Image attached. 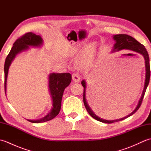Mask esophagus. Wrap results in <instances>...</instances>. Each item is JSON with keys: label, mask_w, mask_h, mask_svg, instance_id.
Listing matches in <instances>:
<instances>
[{"label": "esophagus", "mask_w": 151, "mask_h": 151, "mask_svg": "<svg viewBox=\"0 0 151 151\" xmlns=\"http://www.w3.org/2000/svg\"><path fill=\"white\" fill-rule=\"evenodd\" d=\"M81 76H80L78 73H75L72 75V79L74 82H78L81 81Z\"/></svg>", "instance_id": "esophagus-1"}]
</instances>
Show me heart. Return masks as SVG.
I'll return each mask as SVG.
<instances>
[{"label":"heart","instance_id":"1","mask_svg":"<svg viewBox=\"0 0 151 151\" xmlns=\"http://www.w3.org/2000/svg\"><path fill=\"white\" fill-rule=\"evenodd\" d=\"M96 50V45L95 43L91 42L89 43L84 48V45H81L78 47L76 48L75 52L76 54L83 53L84 55L82 56V59L81 60V65L83 67H87L93 60Z\"/></svg>","mask_w":151,"mask_h":151}]
</instances>
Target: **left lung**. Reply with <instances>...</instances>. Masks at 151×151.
Here are the masks:
<instances>
[{
  "instance_id": "left-lung-1",
  "label": "left lung",
  "mask_w": 151,
  "mask_h": 151,
  "mask_svg": "<svg viewBox=\"0 0 151 151\" xmlns=\"http://www.w3.org/2000/svg\"><path fill=\"white\" fill-rule=\"evenodd\" d=\"M113 39L115 41V43L114 44V47H113V50H112L111 52H116V51H119L121 50H130L132 51H134V52L139 53L143 56L144 59H145V69H146V75H145V86H144V89L142 92V95L141 96V98L139 101L138 104H137L136 108H135L132 113H130L129 115H127L126 117H124L123 118L121 119H115V120H105L102 119L101 117H98L97 115H96L93 111L91 110V109L89 108L88 106V104L87 101H86V81H82L81 84L82 85L83 87H84V95H83V101H84V106L87 110L89 114L91 115V116L94 118L95 119L99 121L102 122V123H115V122H118L119 121H122L126 119L127 117H129L131 115H133L134 113H136L137 110L139 108L141 104H142V102L143 101V99L144 97V95H145V91L147 86L149 85V80H150V63H149V54L147 52V49H145V47L144 45H143L142 44H141L139 43L138 41L134 39V37L132 36H129V35L127 34H117V35H114L113 36Z\"/></svg>"
}]
</instances>
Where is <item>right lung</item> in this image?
<instances>
[{"label":"right lung","mask_w":151,"mask_h":151,"mask_svg":"<svg viewBox=\"0 0 151 151\" xmlns=\"http://www.w3.org/2000/svg\"><path fill=\"white\" fill-rule=\"evenodd\" d=\"M43 43V39L40 35L32 32L25 34L15 41L10 52L8 54L4 63V88L6 93V82L8 74L9 67L16 55L23 51L28 50L29 47H40ZM49 88L52 100V108L47 115L37 120H30L28 121L34 123H43L52 119L58 115L61 109L62 96L64 89L71 82V75L70 73H52L49 75Z\"/></svg>","instance_id":"obj_1"}]
</instances>
